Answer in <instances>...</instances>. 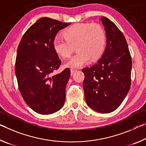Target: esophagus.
Segmentation results:
<instances>
[{
  "label": "esophagus",
  "mask_w": 146,
  "mask_h": 146,
  "mask_svg": "<svg viewBox=\"0 0 146 146\" xmlns=\"http://www.w3.org/2000/svg\"><path fill=\"white\" fill-rule=\"evenodd\" d=\"M77 70V69H75V68H71V75H73V74L75 73Z\"/></svg>",
  "instance_id": "1"
}]
</instances>
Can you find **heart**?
Here are the masks:
<instances>
[{"mask_svg":"<svg viewBox=\"0 0 146 146\" xmlns=\"http://www.w3.org/2000/svg\"><path fill=\"white\" fill-rule=\"evenodd\" d=\"M64 38L56 36L52 41L54 51L64 58H69L74 47L77 52L66 63L71 68H80L91 60L96 61L105 49L106 34L104 27L98 23L73 25L63 32Z\"/></svg>","mask_w":146,"mask_h":146,"instance_id":"heart-1","label":"heart"}]
</instances>
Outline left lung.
Masks as SVG:
<instances>
[{
  "instance_id": "left-lung-1",
  "label": "left lung",
  "mask_w": 146,
  "mask_h": 146,
  "mask_svg": "<svg viewBox=\"0 0 146 146\" xmlns=\"http://www.w3.org/2000/svg\"><path fill=\"white\" fill-rule=\"evenodd\" d=\"M106 34V47L96 64L82 69L87 105L95 111L110 113L119 107L131 84L132 60L126 39L114 23L101 18Z\"/></svg>"
}]
</instances>
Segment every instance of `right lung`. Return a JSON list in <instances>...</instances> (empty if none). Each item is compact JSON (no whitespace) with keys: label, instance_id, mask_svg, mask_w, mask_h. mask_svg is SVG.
<instances>
[{"label":"right lung","instance_id":"right-lung-1","mask_svg":"<svg viewBox=\"0 0 146 146\" xmlns=\"http://www.w3.org/2000/svg\"><path fill=\"white\" fill-rule=\"evenodd\" d=\"M48 17L38 19L23 36L17 48L15 75L25 102L36 112L50 114L64 106L71 71L54 75L61 65L52 41L59 31L70 25Z\"/></svg>","mask_w":146,"mask_h":146}]
</instances>
